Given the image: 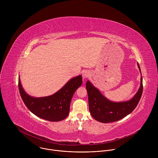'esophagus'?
Here are the masks:
<instances>
[{
  "label": "esophagus",
  "instance_id": "34e87169",
  "mask_svg": "<svg viewBox=\"0 0 158 158\" xmlns=\"http://www.w3.org/2000/svg\"><path fill=\"white\" fill-rule=\"evenodd\" d=\"M89 76H90V73H89V71H84V72L82 73V77H83L84 79H87V78H88Z\"/></svg>",
  "mask_w": 158,
  "mask_h": 158
}]
</instances>
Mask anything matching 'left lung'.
Listing matches in <instances>:
<instances>
[{
    "label": "left lung",
    "instance_id": "1",
    "mask_svg": "<svg viewBox=\"0 0 158 158\" xmlns=\"http://www.w3.org/2000/svg\"><path fill=\"white\" fill-rule=\"evenodd\" d=\"M138 65L141 71L139 64ZM85 87L90 113L98 121L108 123L124 118L136 107L143 93V77H141V86L138 93L131 100L126 102H114L109 101L89 81H87Z\"/></svg>",
    "mask_w": 158,
    "mask_h": 158
}]
</instances>
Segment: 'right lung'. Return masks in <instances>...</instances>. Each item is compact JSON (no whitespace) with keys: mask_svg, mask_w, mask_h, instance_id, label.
I'll list each match as a JSON object with an SVG mask.
<instances>
[{"mask_svg":"<svg viewBox=\"0 0 158 158\" xmlns=\"http://www.w3.org/2000/svg\"><path fill=\"white\" fill-rule=\"evenodd\" d=\"M82 83V76L71 79L54 94L44 98H33L27 94L19 79V89L26 107L35 116L49 121H60L69 114L70 104L74 93Z\"/></svg>","mask_w":158,"mask_h":158,"instance_id":"1","label":"right lung"}]
</instances>
